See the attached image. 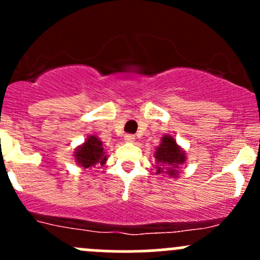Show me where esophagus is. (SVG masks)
Instances as JSON below:
<instances>
[{
  "label": "esophagus",
  "instance_id": "obj_1",
  "mask_svg": "<svg viewBox=\"0 0 260 260\" xmlns=\"http://www.w3.org/2000/svg\"><path fill=\"white\" fill-rule=\"evenodd\" d=\"M135 136H132V135H125L124 136V142H127V143H133L135 142Z\"/></svg>",
  "mask_w": 260,
  "mask_h": 260
}]
</instances>
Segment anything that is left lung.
Segmentation results:
<instances>
[{
	"label": "left lung",
	"mask_w": 260,
	"mask_h": 260,
	"mask_svg": "<svg viewBox=\"0 0 260 260\" xmlns=\"http://www.w3.org/2000/svg\"><path fill=\"white\" fill-rule=\"evenodd\" d=\"M156 175L179 179L180 169L186 162V153L172 135H164L153 153Z\"/></svg>",
	"instance_id": "1"
}]
</instances>
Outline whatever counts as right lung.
Masks as SVG:
<instances>
[{
    "label": "right lung",
    "mask_w": 260,
    "mask_h": 260,
    "mask_svg": "<svg viewBox=\"0 0 260 260\" xmlns=\"http://www.w3.org/2000/svg\"><path fill=\"white\" fill-rule=\"evenodd\" d=\"M108 157L103 142L94 135H89L85 141L75 148L74 152L75 164L83 170L104 166L108 161Z\"/></svg>",
    "instance_id": "obj_1"
}]
</instances>
